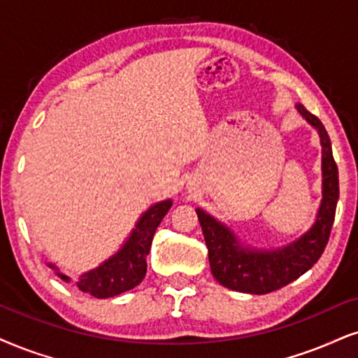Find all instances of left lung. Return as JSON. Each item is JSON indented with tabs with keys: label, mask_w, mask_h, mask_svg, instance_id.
Listing matches in <instances>:
<instances>
[{
	"label": "left lung",
	"mask_w": 358,
	"mask_h": 358,
	"mask_svg": "<svg viewBox=\"0 0 358 358\" xmlns=\"http://www.w3.org/2000/svg\"><path fill=\"white\" fill-rule=\"evenodd\" d=\"M299 113L319 131L322 143L324 199L310 231L301 239L277 250H252L241 247L236 236L204 210L197 209L202 234L215 280L227 289L245 294H268L306 273L320 259L332 231L338 201V169L332 144L320 119L297 104Z\"/></svg>",
	"instance_id": "1"
}]
</instances>
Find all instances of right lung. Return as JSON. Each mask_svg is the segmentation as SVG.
<instances>
[{"instance_id": "right-lung-1", "label": "right lung", "mask_w": 358, "mask_h": 358, "mask_svg": "<svg viewBox=\"0 0 358 358\" xmlns=\"http://www.w3.org/2000/svg\"><path fill=\"white\" fill-rule=\"evenodd\" d=\"M171 201H162L154 204L148 213H144L136 229L132 231L129 241L122 245L116 255L108 259L103 266L94 271L83 273L78 282V287L83 292L92 295V297L106 299L114 297L126 290L134 289L139 285L145 277L148 264H145V255L149 254L152 245V237L156 229L167 210L171 209ZM51 268H56L50 264ZM63 280H69V277L57 273Z\"/></svg>"}]
</instances>
